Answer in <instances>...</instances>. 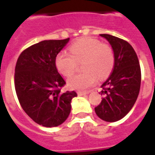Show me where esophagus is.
<instances>
[{
    "instance_id": "esophagus-1",
    "label": "esophagus",
    "mask_w": 155,
    "mask_h": 155,
    "mask_svg": "<svg viewBox=\"0 0 155 155\" xmlns=\"http://www.w3.org/2000/svg\"><path fill=\"white\" fill-rule=\"evenodd\" d=\"M90 93V91H77L78 95H84Z\"/></svg>"
}]
</instances>
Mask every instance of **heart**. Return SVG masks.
Returning <instances> with one entry per match:
<instances>
[{"instance_id": "b5f03b06", "label": "heart", "mask_w": 155, "mask_h": 155, "mask_svg": "<svg viewBox=\"0 0 155 155\" xmlns=\"http://www.w3.org/2000/svg\"><path fill=\"white\" fill-rule=\"evenodd\" d=\"M58 71L65 77H70L82 64L83 73L75 74L68 80L69 87L84 91L94 85L97 79L104 80L110 76L114 70L115 56L110 45L102 44L101 41L84 37L74 42L70 46V54L61 51L54 60Z\"/></svg>"}]
</instances>
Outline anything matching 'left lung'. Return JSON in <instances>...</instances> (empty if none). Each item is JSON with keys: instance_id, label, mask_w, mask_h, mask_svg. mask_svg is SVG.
<instances>
[{"instance_id": "8db88e82", "label": "left lung", "mask_w": 155, "mask_h": 155, "mask_svg": "<svg viewBox=\"0 0 155 155\" xmlns=\"http://www.w3.org/2000/svg\"><path fill=\"white\" fill-rule=\"evenodd\" d=\"M113 48L115 56L114 70L102 84L104 95L94 111L101 120L115 122L125 116L136 101L141 84L140 62L132 45L123 39L101 34Z\"/></svg>"}]
</instances>
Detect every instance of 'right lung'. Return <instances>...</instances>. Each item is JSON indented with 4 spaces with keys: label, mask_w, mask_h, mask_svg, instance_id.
Instances as JSON below:
<instances>
[{
    "label": "right lung",
    "mask_w": 155,
    "mask_h": 155,
    "mask_svg": "<svg viewBox=\"0 0 155 155\" xmlns=\"http://www.w3.org/2000/svg\"><path fill=\"white\" fill-rule=\"evenodd\" d=\"M70 39L43 41L22 51L15 68V89L21 106L31 120L45 127L64 123L71 113L75 91L62 93L65 81L54 60Z\"/></svg>",
    "instance_id": "right-lung-1"
}]
</instances>
